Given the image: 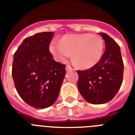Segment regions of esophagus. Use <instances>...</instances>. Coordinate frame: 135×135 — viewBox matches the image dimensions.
Masks as SVG:
<instances>
[{"mask_svg": "<svg viewBox=\"0 0 135 135\" xmlns=\"http://www.w3.org/2000/svg\"><path fill=\"white\" fill-rule=\"evenodd\" d=\"M71 70H73V68H72L71 66H70L69 65H67L66 66V71H71Z\"/></svg>", "mask_w": 135, "mask_h": 135, "instance_id": "34e87169", "label": "esophagus"}]
</instances>
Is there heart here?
<instances>
[{
	"label": "heart",
	"instance_id": "b5f03b06",
	"mask_svg": "<svg viewBox=\"0 0 135 135\" xmlns=\"http://www.w3.org/2000/svg\"><path fill=\"white\" fill-rule=\"evenodd\" d=\"M50 50L55 59L60 62H64L72 53V59L79 67L88 69L100 60L104 43L97 34L66 35L61 42L52 41Z\"/></svg>",
	"mask_w": 135,
	"mask_h": 135
}]
</instances>
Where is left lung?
Returning <instances> with one entry per match:
<instances>
[{
  "label": "left lung",
  "mask_w": 135,
  "mask_h": 135,
  "mask_svg": "<svg viewBox=\"0 0 135 135\" xmlns=\"http://www.w3.org/2000/svg\"><path fill=\"white\" fill-rule=\"evenodd\" d=\"M100 35L106 48L100 60L89 69L77 71L79 92L93 104L110 102L118 92L123 77L124 64L119 45L109 35Z\"/></svg>",
  "instance_id": "1"
}]
</instances>
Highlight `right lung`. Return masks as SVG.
Returning a JSON list of instances; mask_svg holds the SVG:
<instances>
[{"label": "right lung", "mask_w": 135, "mask_h": 135, "mask_svg": "<svg viewBox=\"0 0 135 135\" xmlns=\"http://www.w3.org/2000/svg\"><path fill=\"white\" fill-rule=\"evenodd\" d=\"M53 32H42L24 40L14 54L12 75L15 88L31 107L45 109L57 100L66 65L55 61L49 45Z\"/></svg>", "instance_id": "add662e5"}]
</instances>
